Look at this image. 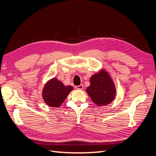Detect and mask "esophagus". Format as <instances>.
<instances>
[{
    "mask_svg": "<svg viewBox=\"0 0 156 156\" xmlns=\"http://www.w3.org/2000/svg\"><path fill=\"white\" fill-rule=\"evenodd\" d=\"M83 87H84L83 84H80V85H79V86L75 87V89H77V90H83Z\"/></svg>",
    "mask_w": 156,
    "mask_h": 156,
    "instance_id": "obj_1",
    "label": "esophagus"
}]
</instances>
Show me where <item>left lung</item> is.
I'll return each instance as SVG.
<instances>
[{
    "label": "left lung",
    "mask_w": 156,
    "mask_h": 156,
    "mask_svg": "<svg viewBox=\"0 0 156 156\" xmlns=\"http://www.w3.org/2000/svg\"><path fill=\"white\" fill-rule=\"evenodd\" d=\"M90 85L86 91L92 101L98 106L111 103L116 96L115 83L110 75L104 69H101L90 79Z\"/></svg>",
    "instance_id": "left-lung-1"
}]
</instances>
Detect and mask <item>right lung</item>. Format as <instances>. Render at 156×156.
I'll return each mask as SVG.
<instances>
[{
    "mask_svg": "<svg viewBox=\"0 0 156 156\" xmlns=\"http://www.w3.org/2000/svg\"><path fill=\"white\" fill-rule=\"evenodd\" d=\"M73 89L72 86H65L56 78H53L45 84L42 90V97L48 105L59 107Z\"/></svg>",
    "mask_w": 156,
    "mask_h": 156,
    "instance_id": "right-lung-1",
    "label": "right lung"
}]
</instances>
